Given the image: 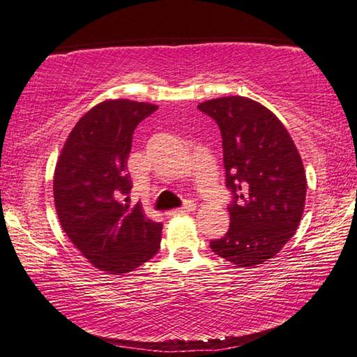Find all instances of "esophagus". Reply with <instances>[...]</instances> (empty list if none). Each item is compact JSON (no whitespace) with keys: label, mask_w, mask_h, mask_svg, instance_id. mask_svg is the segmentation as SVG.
Segmentation results:
<instances>
[{"label":"esophagus","mask_w":357,"mask_h":357,"mask_svg":"<svg viewBox=\"0 0 357 357\" xmlns=\"http://www.w3.org/2000/svg\"><path fill=\"white\" fill-rule=\"evenodd\" d=\"M197 209V204L195 203H192V202H189L185 204V206H183V208H178V209H173V211H168L167 213V215H181V214H190V213H193V211Z\"/></svg>","instance_id":"obj_1"}]
</instances>
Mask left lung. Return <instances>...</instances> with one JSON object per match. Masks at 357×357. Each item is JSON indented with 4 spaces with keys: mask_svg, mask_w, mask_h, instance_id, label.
I'll return each mask as SVG.
<instances>
[{
    "mask_svg": "<svg viewBox=\"0 0 357 357\" xmlns=\"http://www.w3.org/2000/svg\"><path fill=\"white\" fill-rule=\"evenodd\" d=\"M198 108L222 132L229 229L211 249L238 268H255L282 250L298 229L305 208L307 178L285 126L257 100L228 96Z\"/></svg>",
    "mask_w": 357,
    "mask_h": 357,
    "instance_id": "obj_1",
    "label": "left lung"
}]
</instances>
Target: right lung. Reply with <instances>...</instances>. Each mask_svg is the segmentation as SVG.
I'll return each instance as SVG.
<instances>
[{"instance_id":"1","label":"right lung","mask_w":357,"mask_h":357,"mask_svg":"<svg viewBox=\"0 0 357 357\" xmlns=\"http://www.w3.org/2000/svg\"><path fill=\"white\" fill-rule=\"evenodd\" d=\"M157 105L108 99L78 119L59 153L53 198L61 228L82 255L107 274L124 275L153 258L162 223L130 206L132 135Z\"/></svg>"}]
</instances>
